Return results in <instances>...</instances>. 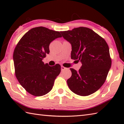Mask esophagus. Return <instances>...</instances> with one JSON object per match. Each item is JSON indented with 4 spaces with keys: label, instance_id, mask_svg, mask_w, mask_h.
Segmentation results:
<instances>
[{
    "label": "esophagus",
    "instance_id": "obj_1",
    "mask_svg": "<svg viewBox=\"0 0 124 124\" xmlns=\"http://www.w3.org/2000/svg\"><path fill=\"white\" fill-rule=\"evenodd\" d=\"M61 70H63L66 69V68H65V67H63V66H61Z\"/></svg>",
    "mask_w": 124,
    "mask_h": 124
}]
</instances>
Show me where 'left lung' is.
I'll list each match as a JSON object with an SVG mask.
<instances>
[{"label": "left lung", "mask_w": 124, "mask_h": 124, "mask_svg": "<svg viewBox=\"0 0 124 124\" xmlns=\"http://www.w3.org/2000/svg\"><path fill=\"white\" fill-rule=\"evenodd\" d=\"M60 32L71 44V58L82 64L78 71L70 68L72 75L67 80L70 90L80 96H88L95 93L104 83L111 66L107 42L86 27Z\"/></svg>", "instance_id": "1"}]
</instances>
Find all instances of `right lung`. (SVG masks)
<instances>
[{"instance_id": "right-lung-1", "label": "right lung", "mask_w": 124, "mask_h": 124, "mask_svg": "<svg viewBox=\"0 0 124 124\" xmlns=\"http://www.w3.org/2000/svg\"><path fill=\"white\" fill-rule=\"evenodd\" d=\"M60 37L59 31L43 27L33 28L24 34L15 47L13 53L15 76L21 85L32 95L48 93L60 74V64L51 67L42 60L49 54L50 43Z\"/></svg>"}]
</instances>
